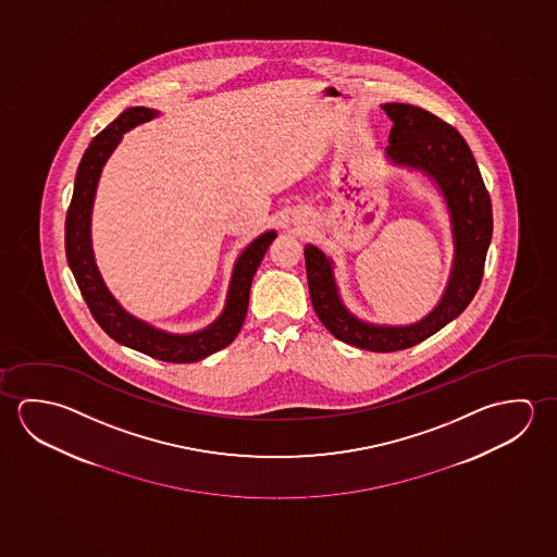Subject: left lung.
Masks as SVG:
<instances>
[{
  "label": "left lung",
  "mask_w": 557,
  "mask_h": 557,
  "mask_svg": "<svg viewBox=\"0 0 557 557\" xmlns=\"http://www.w3.org/2000/svg\"><path fill=\"white\" fill-rule=\"evenodd\" d=\"M381 109L394 122L391 146L384 149L386 159L428 176L447 203L455 245L447 287L435 309L418 322L406 326L374 324L356 317L342 301L330 256L307 245L305 264L310 301L332 336L369 351H398L445 329L474 299L492 243L493 213L490 194L465 137L420 107L386 102Z\"/></svg>",
  "instance_id": "8db88e82"
}]
</instances>
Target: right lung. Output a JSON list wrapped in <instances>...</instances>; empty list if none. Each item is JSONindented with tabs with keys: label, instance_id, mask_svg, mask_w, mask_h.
I'll return each mask as SVG.
<instances>
[{
	"label": "right lung",
	"instance_id": "add662e5",
	"mask_svg": "<svg viewBox=\"0 0 557 557\" xmlns=\"http://www.w3.org/2000/svg\"><path fill=\"white\" fill-rule=\"evenodd\" d=\"M157 116V110L129 107L119 119L110 122L83 153L82 163L75 174L74 196L65 218V256L75 282L79 285L83 299L95 320L99 322V326L112 339L166 363H194L227 347L237 337L238 330L247 317L252 277L277 233L265 231L238 255L228 283L225 307L210 326L191 334H174L156 329L146 320L129 314L109 292L95 262L91 240L92 203L101 181L102 169L119 147L122 136Z\"/></svg>",
	"mask_w": 557,
	"mask_h": 557
}]
</instances>
